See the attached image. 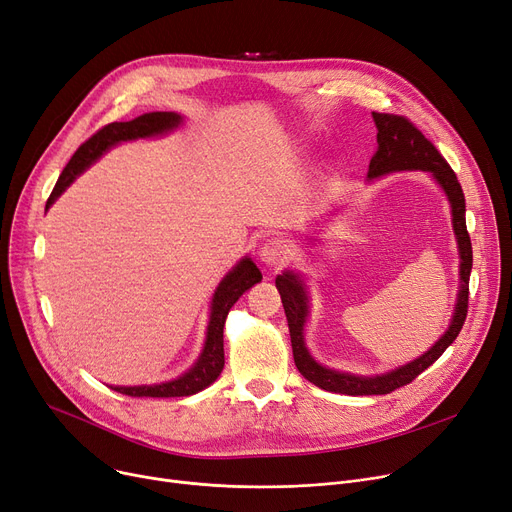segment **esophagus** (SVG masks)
<instances>
[{
    "mask_svg": "<svg viewBox=\"0 0 512 512\" xmlns=\"http://www.w3.org/2000/svg\"><path fill=\"white\" fill-rule=\"evenodd\" d=\"M292 257V249L286 240L280 238H270L265 240L261 249H259V259L267 265V267H280L284 265L288 259Z\"/></svg>",
    "mask_w": 512,
    "mask_h": 512,
    "instance_id": "esophagus-1",
    "label": "esophagus"
}]
</instances>
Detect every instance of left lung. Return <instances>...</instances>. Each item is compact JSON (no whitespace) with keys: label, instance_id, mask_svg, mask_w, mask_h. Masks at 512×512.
Listing matches in <instances>:
<instances>
[{"label":"left lung","instance_id":"left-lung-1","mask_svg":"<svg viewBox=\"0 0 512 512\" xmlns=\"http://www.w3.org/2000/svg\"><path fill=\"white\" fill-rule=\"evenodd\" d=\"M373 122L378 128V151L373 153L369 161L367 178L375 180L380 176L392 172H407V170H421L429 172L434 180L442 186V191L450 203L452 213V230L456 236V245H459V276L461 286L456 294V305L450 319L448 330L438 338V342L425 351L421 357L413 359L407 365H400L392 371L380 375H357L348 371H336L317 363L309 348L305 344V324L309 317V292L303 276L299 272L286 270L282 276L276 278V288L282 297L284 313L288 319L290 342H292V355L294 365L305 375V380L315 384L321 390L348 394V396H371V394H390L396 388L411 384L419 373H423L429 365L436 363L446 348L459 336L469 305V276L473 265V251H471V238L467 232L465 222V195L463 188L456 180V174L446 164V159L440 151L429 143L423 132L409 122L405 116L394 114H378L373 112Z\"/></svg>","mask_w":512,"mask_h":512}]
</instances>
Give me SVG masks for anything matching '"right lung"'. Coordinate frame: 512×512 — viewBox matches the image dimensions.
Listing matches in <instances>:
<instances>
[{"label": "right lung", "mask_w": 512, "mask_h": 512, "mask_svg": "<svg viewBox=\"0 0 512 512\" xmlns=\"http://www.w3.org/2000/svg\"><path fill=\"white\" fill-rule=\"evenodd\" d=\"M180 124H182V116L176 112H151V114L134 118L130 122H112L103 126L89 141H85L76 149V153L66 164L64 172L60 174L56 186H53L45 211L76 180V176H80L89 166H93L95 161L112 147L126 141L161 137V134L176 130ZM261 278L263 276L259 272V267L253 263L251 257H242L224 276V280L218 284V288H215L213 299H211V313H209L203 351L195 361V365L188 371H184L180 378L161 382V384H151V386H110V388L120 394L149 396V398L191 396L205 390L209 384L218 380V375L224 369V324H226L228 311L251 286L261 282Z\"/></svg>", "instance_id": "right-lung-1"}]
</instances>
